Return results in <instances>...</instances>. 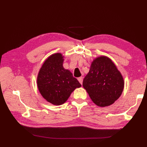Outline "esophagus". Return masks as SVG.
Segmentation results:
<instances>
[{"label": "esophagus", "instance_id": "34e87169", "mask_svg": "<svg viewBox=\"0 0 147 147\" xmlns=\"http://www.w3.org/2000/svg\"><path fill=\"white\" fill-rule=\"evenodd\" d=\"M78 80L79 82L82 85V83H83V77L82 76V77L78 78Z\"/></svg>", "mask_w": 147, "mask_h": 147}]
</instances>
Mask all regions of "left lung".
Returning a JSON list of instances; mask_svg holds the SVG:
<instances>
[{
	"label": "left lung",
	"mask_w": 147,
	"mask_h": 147,
	"mask_svg": "<svg viewBox=\"0 0 147 147\" xmlns=\"http://www.w3.org/2000/svg\"><path fill=\"white\" fill-rule=\"evenodd\" d=\"M83 86L93 102L99 107L113 104L123 93L124 82L121 72L110 58L102 55L93 59Z\"/></svg>",
	"instance_id": "left-lung-1"
}]
</instances>
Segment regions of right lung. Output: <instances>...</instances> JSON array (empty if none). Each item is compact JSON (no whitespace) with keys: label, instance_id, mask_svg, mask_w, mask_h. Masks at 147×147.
<instances>
[{"label":"right lung","instance_id":"right-lung-1","mask_svg":"<svg viewBox=\"0 0 147 147\" xmlns=\"http://www.w3.org/2000/svg\"><path fill=\"white\" fill-rule=\"evenodd\" d=\"M64 56L52 54L43 62L37 76V86L47 101L55 105L63 104L71 93L82 85L71 72L63 67Z\"/></svg>","mask_w":147,"mask_h":147}]
</instances>
